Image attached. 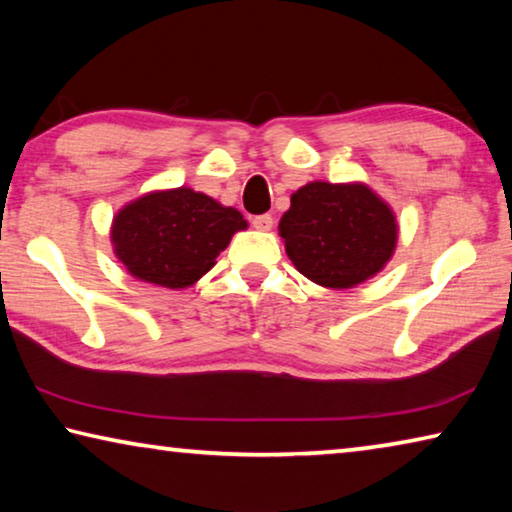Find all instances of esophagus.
<instances>
[{"label": "esophagus", "instance_id": "1", "mask_svg": "<svg viewBox=\"0 0 512 512\" xmlns=\"http://www.w3.org/2000/svg\"><path fill=\"white\" fill-rule=\"evenodd\" d=\"M253 228L255 230H271L273 228V216L271 214H259V216H253Z\"/></svg>", "mask_w": 512, "mask_h": 512}]
</instances>
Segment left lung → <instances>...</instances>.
Wrapping results in <instances>:
<instances>
[{"mask_svg":"<svg viewBox=\"0 0 512 512\" xmlns=\"http://www.w3.org/2000/svg\"><path fill=\"white\" fill-rule=\"evenodd\" d=\"M280 237L298 271L327 289L377 275L397 244L395 214L361 183H309L291 196Z\"/></svg>","mask_w":512,"mask_h":512,"instance_id":"1","label":"left lung"}]
</instances>
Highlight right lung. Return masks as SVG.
Returning <instances> with one entry per match:
<instances>
[{"mask_svg": "<svg viewBox=\"0 0 512 512\" xmlns=\"http://www.w3.org/2000/svg\"><path fill=\"white\" fill-rule=\"evenodd\" d=\"M246 225L235 207L178 187L121 207L110 237L119 262L137 280L185 289L210 271L232 235Z\"/></svg>", "mask_w": 512, "mask_h": 512, "instance_id": "add662e5", "label": "right lung"}]
</instances>
